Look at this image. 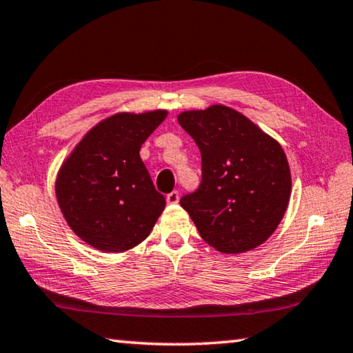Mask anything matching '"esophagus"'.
<instances>
[{"label": "esophagus", "instance_id": "esophagus-1", "mask_svg": "<svg viewBox=\"0 0 353 353\" xmlns=\"http://www.w3.org/2000/svg\"><path fill=\"white\" fill-rule=\"evenodd\" d=\"M179 198H181V196H179V191H171V193L166 196V202H168V204H177Z\"/></svg>", "mask_w": 353, "mask_h": 353}]
</instances>
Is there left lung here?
Instances as JSON below:
<instances>
[{
    "label": "left lung",
    "mask_w": 353,
    "mask_h": 353,
    "mask_svg": "<svg viewBox=\"0 0 353 353\" xmlns=\"http://www.w3.org/2000/svg\"><path fill=\"white\" fill-rule=\"evenodd\" d=\"M177 121L202 157V182L181 205L207 244L223 254L252 250L282 221L291 171L280 143L235 109L213 104Z\"/></svg>",
    "instance_id": "obj_1"
}]
</instances>
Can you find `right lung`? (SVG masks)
Instances as JSON below:
<instances>
[{"label": "right lung", "mask_w": 353, "mask_h": 353, "mask_svg": "<svg viewBox=\"0 0 353 353\" xmlns=\"http://www.w3.org/2000/svg\"><path fill=\"white\" fill-rule=\"evenodd\" d=\"M168 110L119 112L82 137L59 168L56 198L70 229L103 252L145 241L165 210L140 148Z\"/></svg>", "instance_id": "right-lung-1"}]
</instances>
